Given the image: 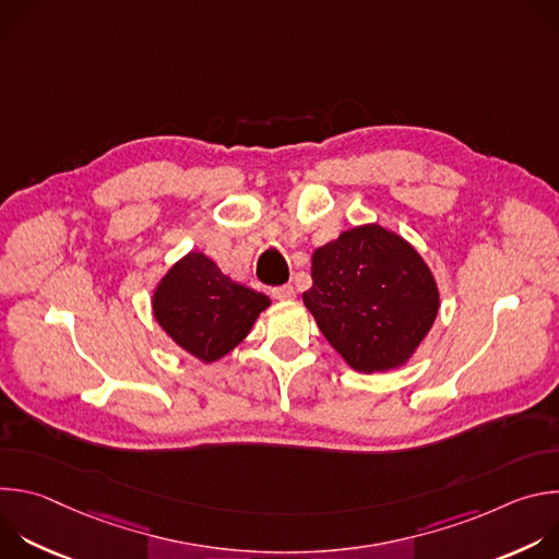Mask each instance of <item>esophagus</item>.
I'll return each mask as SVG.
<instances>
[{
	"instance_id": "esophagus-1",
	"label": "esophagus",
	"mask_w": 559,
	"mask_h": 559,
	"mask_svg": "<svg viewBox=\"0 0 559 559\" xmlns=\"http://www.w3.org/2000/svg\"><path fill=\"white\" fill-rule=\"evenodd\" d=\"M272 296L278 298V300H292V298H294V287H292V285L272 287Z\"/></svg>"
}]
</instances>
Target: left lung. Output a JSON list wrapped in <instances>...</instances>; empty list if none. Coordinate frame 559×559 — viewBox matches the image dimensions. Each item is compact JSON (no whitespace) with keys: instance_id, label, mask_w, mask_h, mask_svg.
<instances>
[{"instance_id":"8db88e82","label":"left lung","mask_w":559,"mask_h":559,"mask_svg":"<svg viewBox=\"0 0 559 559\" xmlns=\"http://www.w3.org/2000/svg\"><path fill=\"white\" fill-rule=\"evenodd\" d=\"M302 302L330 345L356 371L373 373L412 358L436 321L440 296L403 236L360 225L313 252Z\"/></svg>"}]
</instances>
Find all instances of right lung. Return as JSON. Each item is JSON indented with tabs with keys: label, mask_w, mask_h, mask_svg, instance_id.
Returning <instances> with one entry per match:
<instances>
[{
	"label": "right lung",
	"mask_w": 559,
	"mask_h": 559,
	"mask_svg": "<svg viewBox=\"0 0 559 559\" xmlns=\"http://www.w3.org/2000/svg\"><path fill=\"white\" fill-rule=\"evenodd\" d=\"M267 305L265 294L234 283L201 252L183 257L152 298L158 325L203 362L223 358L241 343Z\"/></svg>",
	"instance_id": "add662e5"
}]
</instances>
